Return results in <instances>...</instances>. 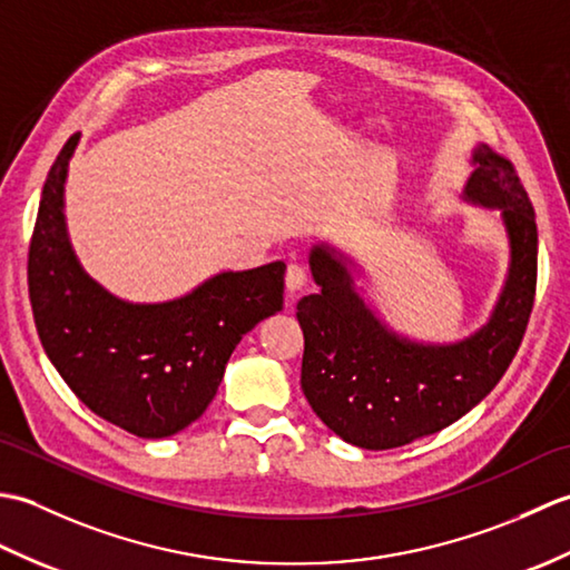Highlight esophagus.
I'll use <instances>...</instances> for the list:
<instances>
[{"mask_svg":"<svg viewBox=\"0 0 570 570\" xmlns=\"http://www.w3.org/2000/svg\"><path fill=\"white\" fill-rule=\"evenodd\" d=\"M304 284H306L304 266L288 264V269H286V292L288 294H296V292H301V288H304Z\"/></svg>","mask_w":570,"mask_h":570,"instance_id":"esophagus-1","label":"esophagus"}]
</instances>
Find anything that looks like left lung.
<instances>
[{
	"mask_svg": "<svg viewBox=\"0 0 570 570\" xmlns=\"http://www.w3.org/2000/svg\"><path fill=\"white\" fill-rule=\"evenodd\" d=\"M463 198L500 210L510 266L488 323L455 343H421L392 331L355 284L360 266L345 252L308 254L318 294L304 296L301 390L335 435L367 451L406 445L465 416L514 360L537 294V217L514 166L488 144L472 149Z\"/></svg>",
	"mask_w": 570,
	"mask_h": 570,
	"instance_id": "left-lung-1",
	"label": "left lung"
}]
</instances>
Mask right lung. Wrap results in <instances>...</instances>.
Returning a JSON list of instances; mask_svg holds the SVG:
<instances>
[{"mask_svg": "<svg viewBox=\"0 0 570 570\" xmlns=\"http://www.w3.org/2000/svg\"><path fill=\"white\" fill-rule=\"evenodd\" d=\"M80 135L43 184L29 247V298L48 360L80 402L139 439L203 416L237 343L284 308V262L220 272L164 304H131L82 269L66 227V178Z\"/></svg>", "mask_w": 570, "mask_h": 570, "instance_id": "obj_1", "label": "right lung"}]
</instances>
